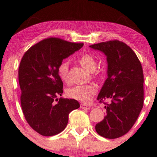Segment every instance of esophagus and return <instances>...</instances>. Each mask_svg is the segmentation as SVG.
Returning <instances> with one entry per match:
<instances>
[{
  "label": "esophagus",
  "mask_w": 157,
  "mask_h": 157,
  "mask_svg": "<svg viewBox=\"0 0 157 157\" xmlns=\"http://www.w3.org/2000/svg\"><path fill=\"white\" fill-rule=\"evenodd\" d=\"M80 108H82V109H89L90 107L88 106V105H86L84 104H82L80 105Z\"/></svg>",
  "instance_id": "obj_1"
}]
</instances>
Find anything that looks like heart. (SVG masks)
<instances>
[{
    "label": "heart",
    "instance_id": "b5f03b06",
    "mask_svg": "<svg viewBox=\"0 0 157 157\" xmlns=\"http://www.w3.org/2000/svg\"><path fill=\"white\" fill-rule=\"evenodd\" d=\"M79 63L82 67L89 72H94L97 69V62L95 58L90 54L85 53L78 58ZM58 75L62 81H69V62H62L58 67ZM98 91V88L94 84L79 85L69 88L67 90V95L69 98L76 99L79 101L88 103L93 98Z\"/></svg>",
    "mask_w": 157,
    "mask_h": 157
}]
</instances>
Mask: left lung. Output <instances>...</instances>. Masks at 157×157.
<instances>
[{
    "instance_id": "8db88e82",
    "label": "left lung",
    "mask_w": 157,
    "mask_h": 157,
    "mask_svg": "<svg viewBox=\"0 0 157 157\" xmlns=\"http://www.w3.org/2000/svg\"><path fill=\"white\" fill-rule=\"evenodd\" d=\"M90 47L103 52L108 62V78L98 97L106 105V115L95 130L103 137L119 138L132 128L144 106L141 64L132 49L121 41L114 40ZM106 98L111 99L110 103L103 102Z\"/></svg>"
}]
</instances>
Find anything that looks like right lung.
Instances as JSON below:
<instances>
[{
  "label": "right lung",
  "mask_w": 157,
  "mask_h": 157,
  "mask_svg": "<svg viewBox=\"0 0 157 157\" xmlns=\"http://www.w3.org/2000/svg\"><path fill=\"white\" fill-rule=\"evenodd\" d=\"M83 45L49 38L30 47L22 57L18 69L21 107L27 123L40 135L61 132L69 113L79 107L75 99L58 98L63 93L58 67Z\"/></svg>",
  "instance_id": "obj_1"
}]
</instances>
